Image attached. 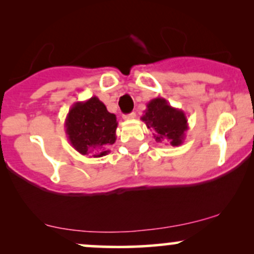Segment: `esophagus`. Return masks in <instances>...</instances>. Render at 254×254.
<instances>
[{"instance_id":"esophagus-1","label":"esophagus","mask_w":254,"mask_h":254,"mask_svg":"<svg viewBox=\"0 0 254 254\" xmlns=\"http://www.w3.org/2000/svg\"><path fill=\"white\" fill-rule=\"evenodd\" d=\"M123 118L125 119V121H130V119L136 118V113L135 112H131V113H129V115H124Z\"/></svg>"}]
</instances>
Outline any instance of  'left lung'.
<instances>
[{
  "label": "left lung",
  "mask_w": 254,
  "mask_h": 254,
  "mask_svg": "<svg viewBox=\"0 0 254 254\" xmlns=\"http://www.w3.org/2000/svg\"><path fill=\"white\" fill-rule=\"evenodd\" d=\"M159 143H170L173 147L183 144L189 130L188 118L184 111L171 106L164 98H155L147 104L141 117Z\"/></svg>",
  "instance_id": "1"
}]
</instances>
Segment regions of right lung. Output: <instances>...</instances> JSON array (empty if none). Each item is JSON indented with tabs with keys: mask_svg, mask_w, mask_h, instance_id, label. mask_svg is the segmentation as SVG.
I'll return each mask as SVG.
<instances>
[{
	"mask_svg": "<svg viewBox=\"0 0 254 254\" xmlns=\"http://www.w3.org/2000/svg\"><path fill=\"white\" fill-rule=\"evenodd\" d=\"M117 127L116 115L110 113L97 97L72 105L64 123L72 148L89 157H101L110 153L109 147L117 139Z\"/></svg>",
	"mask_w": 254,
	"mask_h": 254,
	"instance_id": "obj_1",
	"label": "right lung"
}]
</instances>
